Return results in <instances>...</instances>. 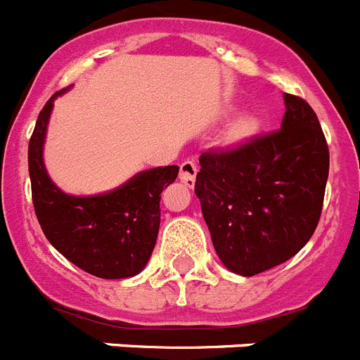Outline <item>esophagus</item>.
I'll list each match as a JSON object with an SVG mask.
<instances>
[{
	"mask_svg": "<svg viewBox=\"0 0 360 360\" xmlns=\"http://www.w3.org/2000/svg\"><path fill=\"white\" fill-rule=\"evenodd\" d=\"M195 176H197V165L195 161L186 160L181 163V172H179V179L183 181L186 186L192 188L195 184Z\"/></svg>",
	"mask_w": 360,
	"mask_h": 360,
	"instance_id": "1",
	"label": "esophagus"
}]
</instances>
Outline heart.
Masks as SVG:
<instances>
[{"label":"heart","instance_id":"b5f03b06","mask_svg":"<svg viewBox=\"0 0 360 360\" xmlns=\"http://www.w3.org/2000/svg\"><path fill=\"white\" fill-rule=\"evenodd\" d=\"M260 129V120L255 115H244L236 120L235 124L231 125L228 132V141L229 143H240L251 138L252 134H257Z\"/></svg>","mask_w":360,"mask_h":360}]
</instances>
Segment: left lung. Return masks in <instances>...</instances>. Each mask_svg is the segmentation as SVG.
<instances>
[{"label":"left lung","mask_w":360,"mask_h":360,"mask_svg":"<svg viewBox=\"0 0 360 360\" xmlns=\"http://www.w3.org/2000/svg\"><path fill=\"white\" fill-rule=\"evenodd\" d=\"M280 131L204 152L195 195L220 262L255 276L292 258L321 217L330 154L316 112L285 93Z\"/></svg>","instance_id":"1"}]
</instances>
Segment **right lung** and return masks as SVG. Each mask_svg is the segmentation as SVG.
<instances>
[{"mask_svg":"<svg viewBox=\"0 0 360 360\" xmlns=\"http://www.w3.org/2000/svg\"><path fill=\"white\" fill-rule=\"evenodd\" d=\"M64 91L55 93L39 112L28 143L32 200L39 224L48 242L86 273L103 280L136 276L154 251L161 192L176 181L179 167L143 170L108 193L89 197L64 193L50 179L43 161L53 100Z\"/></svg>","mask_w":360,"mask_h":360,"instance_id":"obj_1","label":"right lung"}]
</instances>
